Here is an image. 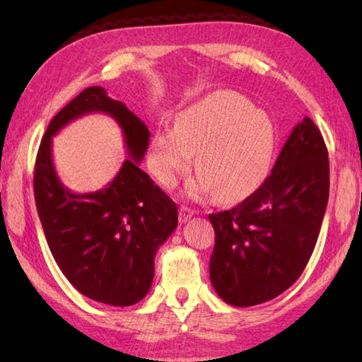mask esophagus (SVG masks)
Wrapping results in <instances>:
<instances>
[{
	"instance_id": "34e87169",
	"label": "esophagus",
	"mask_w": 362,
	"mask_h": 362,
	"mask_svg": "<svg viewBox=\"0 0 362 362\" xmlns=\"http://www.w3.org/2000/svg\"><path fill=\"white\" fill-rule=\"evenodd\" d=\"M193 211L192 209H188V207H185V206H182L180 207V211H179V220H180V223H187L189 218L193 217Z\"/></svg>"
}]
</instances>
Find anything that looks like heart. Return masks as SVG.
Returning a JSON list of instances; mask_svg holds the SVG:
<instances>
[{"instance_id": "obj_1", "label": "heart", "mask_w": 362, "mask_h": 362, "mask_svg": "<svg viewBox=\"0 0 362 362\" xmlns=\"http://www.w3.org/2000/svg\"><path fill=\"white\" fill-rule=\"evenodd\" d=\"M274 140L272 119L252 102L233 90H216L180 112L175 129L155 132L150 168L164 187H173L196 153L199 173L188 183V194L216 192L218 201H235L267 179Z\"/></svg>"}]
</instances>
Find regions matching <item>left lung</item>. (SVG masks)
Returning <instances> with one entry per match:
<instances>
[{"instance_id":"left-lung-1","label":"left lung","mask_w":362,"mask_h":362,"mask_svg":"<svg viewBox=\"0 0 362 362\" xmlns=\"http://www.w3.org/2000/svg\"><path fill=\"white\" fill-rule=\"evenodd\" d=\"M327 199V148L305 116L265 182L241 204L209 216L216 230L209 276L218 297L254 306L289 289L313 254Z\"/></svg>"}]
</instances>
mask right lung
<instances>
[{
  "instance_id": "add662e5",
  "label": "right lung",
  "mask_w": 362,
  "mask_h": 362,
  "mask_svg": "<svg viewBox=\"0 0 362 362\" xmlns=\"http://www.w3.org/2000/svg\"><path fill=\"white\" fill-rule=\"evenodd\" d=\"M89 112L119 122L129 158L99 192L75 194L59 182L52 161V137ZM150 131L124 103L90 86L54 116L35 164V201L49 249L65 278L95 302L129 306L148 293L155 255L177 228V206L139 164Z\"/></svg>"
}]
</instances>
